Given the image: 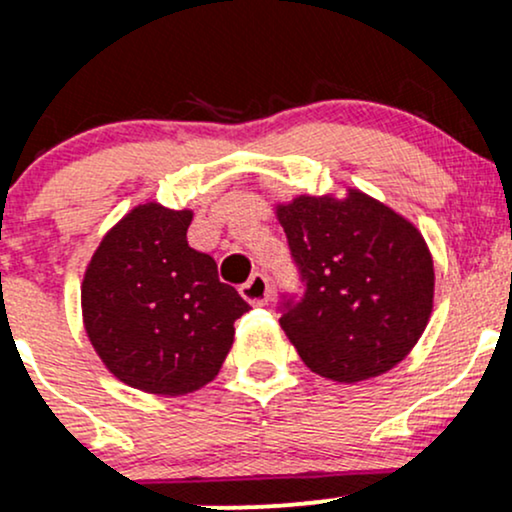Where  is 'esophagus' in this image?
<instances>
[{"instance_id":"1","label":"esophagus","mask_w":512,"mask_h":512,"mask_svg":"<svg viewBox=\"0 0 512 512\" xmlns=\"http://www.w3.org/2000/svg\"><path fill=\"white\" fill-rule=\"evenodd\" d=\"M240 293H243V298L252 305H264L269 301V281L267 276L255 272L250 276L248 281H245L243 286H240Z\"/></svg>"}]
</instances>
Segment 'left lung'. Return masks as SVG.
I'll use <instances>...</instances> for the list:
<instances>
[{
	"instance_id": "8db88e82",
	"label": "left lung",
	"mask_w": 512,
	"mask_h": 512,
	"mask_svg": "<svg viewBox=\"0 0 512 512\" xmlns=\"http://www.w3.org/2000/svg\"><path fill=\"white\" fill-rule=\"evenodd\" d=\"M305 281L286 298L281 330L313 373L361 383L395 368L433 310V257L414 223L349 187L346 197L276 204Z\"/></svg>"
}]
</instances>
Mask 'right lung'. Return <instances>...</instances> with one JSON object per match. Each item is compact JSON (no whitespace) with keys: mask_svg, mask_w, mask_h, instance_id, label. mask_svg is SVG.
<instances>
[{"mask_svg":"<svg viewBox=\"0 0 512 512\" xmlns=\"http://www.w3.org/2000/svg\"><path fill=\"white\" fill-rule=\"evenodd\" d=\"M190 209L146 202L105 233L81 281L88 342L117 380L180 397L219 375L250 305L187 245Z\"/></svg>","mask_w":512,"mask_h":512,"instance_id":"add662e5","label":"right lung"}]
</instances>
